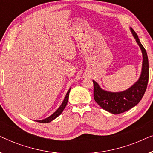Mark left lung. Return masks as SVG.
Segmentation results:
<instances>
[{
	"instance_id": "1",
	"label": "left lung",
	"mask_w": 153,
	"mask_h": 153,
	"mask_svg": "<svg viewBox=\"0 0 153 153\" xmlns=\"http://www.w3.org/2000/svg\"><path fill=\"white\" fill-rule=\"evenodd\" d=\"M131 31L141 48L143 54L142 72L137 82L127 91L120 93H110L103 91L95 81H93L94 85L93 96L95 102L103 109L114 114H119L127 111L139 104L145 93L148 83L149 65L147 52L140 42L135 31L132 28H131Z\"/></svg>"
}]
</instances>
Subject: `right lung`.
<instances>
[{"instance_id":"1","label":"right lung","mask_w":153,"mask_h":153,"mask_svg":"<svg viewBox=\"0 0 153 153\" xmlns=\"http://www.w3.org/2000/svg\"><path fill=\"white\" fill-rule=\"evenodd\" d=\"M70 89L68 91V93H67V94H66V96H65V99L63 100V102H62V104L60 105V107L58 108L57 111H56V112H54L53 114L51 115V116L48 117V118H47L46 119H44V120H37V122H39L41 123H47L51 122V121H52L55 118H57L58 116H60V115L62 114V112L63 111L64 108H65L67 104H68V98H69V93H70Z\"/></svg>"}]
</instances>
